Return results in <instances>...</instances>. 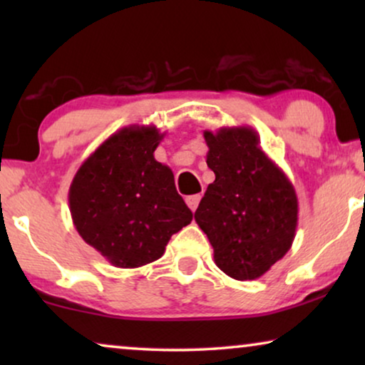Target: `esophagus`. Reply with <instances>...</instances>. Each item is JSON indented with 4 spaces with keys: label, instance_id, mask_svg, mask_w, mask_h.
I'll use <instances>...</instances> for the list:
<instances>
[{
    "label": "esophagus",
    "instance_id": "1",
    "mask_svg": "<svg viewBox=\"0 0 365 365\" xmlns=\"http://www.w3.org/2000/svg\"><path fill=\"white\" fill-rule=\"evenodd\" d=\"M199 201H201V194H194V196H187L186 197V204L189 206L191 211H196L199 206Z\"/></svg>",
    "mask_w": 365,
    "mask_h": 365
}]
</instances>
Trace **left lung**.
<instances>
[{
	"label": "left lung",
	"instance_id": "obj_1",
	"mask_svg": "<svg viewBox=\"0 0 365 365\" xmlns=\"http://www.w3.org/2000/svg\"><path fill=\"white\" fill-rule=\"evenodd\" d=\"M207 166L216 174L194 219L214 249V262L229 277L252 281L291 249L297 196L286 174L259 146L249 126L204 131Z\"/></svg>",
	"mask_w": 365,
	"mask_h": 365
}]
</instances>
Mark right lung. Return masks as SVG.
Instances as JSON below:
<instances>
[{
  "label": "right lung",
  "instance_id": "obj_1",
  "mask_svg": "<svg viewBox=\"0 0 365 365\" xmlns=\"http://www.w3.org/2000/svg\"><path fill=\"white\" fill-rule=\"evenodd\" d=\"M163 138L154 126L119 129L73 178L68 199L74 227L114 267L158 261L173 234L192 221L173 171L154 159Z\"/></svg>",
  "mask_w": 365,
  "mask_h": 365
}]
</instances>
